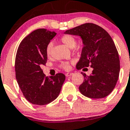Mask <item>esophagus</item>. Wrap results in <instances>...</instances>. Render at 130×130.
<instances>
[{"label":"esophagus","mask_w":130,"mask_h":130,"mask_svg":"<svg viewBox=\"0 0 130 130\" xmlns=\"http://www.w3.org/2000/svg\"><path fill=\"white\" fill-rule=\"evenodd\" d=\"M73 74V73H67L66 74V77H70V76H72Z\"/></svg>","instance_id":"obj_1"}]
</instances>
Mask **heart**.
<instances>
[{
    "mask_svg": "<svg viewBox=\"0 0 130 130\" xmlns=\"http://www.w3.org/2000/svg\"><path fill=\"white\" fill-rule=\"evenodd\" d=\"M61 41L63 42L67 47L69 48H73L76 45V40L73 36L71 34H65L62 36L61 38ZM52 47H53V43L49 42L45 48V53L47 56H50L51 54ZM60 67L64 69H68L69 68V63L68 62H63L60 64Z\"/></svg>",
    "mask_w": 130,
    "mask_h": 130,
    "instance_id": "heart-1",
    "label": "heart"
}]
</instances>
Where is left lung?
Listing matches in <instances>:
<instances>
[{"instance_id": "8db88e82", "label": "left lung", "mask_w": 130, "mask_h": 130, "mask_svg": "<svg viewBox=\"0 0 130 130\" xmlns=\"http://www.w3.org/2000/svg\"><path fill=\"white\" fill-rule=\"evenodd\" d=\"M64 33L79 36L83 40L84 46L76 68L91 66L93 69L89 76L81 73L84 76L79 87L81 94L94 99L109 95L116 85L120 70L118 53L109 34L93 23L79 25Z\"/></svg>"}]
</instances>
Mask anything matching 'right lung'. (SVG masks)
Masks as SVG:
<instances>
[{"mask_svg":"<svg viewBox=\"0 0 130 130\" xmlns=\"http://www.w3.org/2000/svg\"><path fill=\"white\" fill-rule=\"evenodd\" d=\"M56 35L45 29H37L22 40L17 49L16 79L25 99L33 105H45L54 101L65 81L62 73L46 77L41 68L47 59V45Z\"/></svg>","mask_w":130,"mask_h":130,"instance_id":"1","label":"right lung"}]
</instances>
